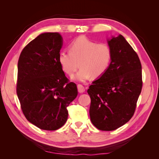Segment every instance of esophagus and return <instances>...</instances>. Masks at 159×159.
Masks as SVG:
<instances>
[{"label":"esophagus","mask_w":159,"mask_h":159,"mask_svg":"<svg viewBox=\"0 0 159 159\" xmlns=\"http://www.w3.org/2000/svg\"><path fill=\"white\" fill-rule=\"evenodd\" d=\"M78 89L79 93H82L85 91V88L82 85H81V84L78 85Z\"/></svg>","instance_id":"34e87169"}]
</instances>
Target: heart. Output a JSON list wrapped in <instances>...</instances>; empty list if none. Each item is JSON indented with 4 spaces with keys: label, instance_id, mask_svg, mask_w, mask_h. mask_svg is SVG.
Wrapping results in <instances>:
<instances>
[{
    "label": "heart",
    "instance_id": "obj_1",
    "mask_svg": "<svg viewBox=\"0 0 159 159\" xmlns=\"http://www.w3.org/2000/svg\"><path fill=\"white\" fill-rule=\"evenodd\" d=\"M69 52H61L58 61L66 74L71 75L78 68L80 70L72 78L85 81L91 76L98 78L107 70L112 57L110 46L105 43H98L85 36H79L69 45Z\"/></svg>",
    "mask_w": 159,
    "mask_h": 159
}]
</instances>
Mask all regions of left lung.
<instances>
[{"label":"left lung","mask_w":159,"mask_h":159,"mask_svg":"<svg viewBox=\"0 0 159 159\" xmlns=\"http://www.w3.org/2000/svg\"><path fill=\"white\" fill-rule=\"evenodd\" d=\"M108 44L111 61L88 90L91 121L106 131L119 128L132 118L143 87L141 61L131 45L122 35L113 37Z\"/></svg>","instance_id":"1"}]
</instances>
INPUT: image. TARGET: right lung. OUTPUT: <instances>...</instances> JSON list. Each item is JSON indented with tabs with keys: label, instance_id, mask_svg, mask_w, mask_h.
<instances>
[{
	"label": "right lung",
	"instance_id": "right-lung-1",
	"mask_svg": "<svg viewBox=\"0 0 159 159\" xmlns=\"http://www.w3.org/2000/svg\"><path fill=\"white\" fill-rule=\"evenodd\" d=\"M62 38L41 34L24 48L18 61L16 93L23 114L37 127L55 131L68 117L67 107L78 95L58 61Z\"/></svg>",
	"mask_w": 159,
	"mask_h": 159
}]
</instances>
